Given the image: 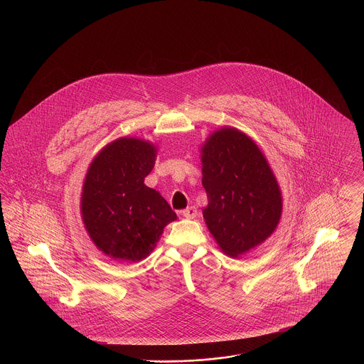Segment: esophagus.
I'll return each mask as SVG.
<instances>
[{"mask_svg":"<svg viewBox=\"0 0 364 364\" xmlns=\"http://www.w3.org/2000/svg\"><path fill=\"white\" fill-rule=\"evenodd\" d=\"M196 214H198V211H196V208H184V210H181V215L183 217H186V218H195L196 217Z\"/></svg>","mask_w":364,"mask_h":364,"instance_id":"esophagus-1","label":"esophagus"}]
</instances>
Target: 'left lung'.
<instances>
[{"label": "left lung", "mask_w": 364, "mask_h": 364, "mask_svg": "<svg viewBox=\"0 0 364 364\" xmlns=\"http://www.w3.org/2000/svg\"><path fill=\"white\" fill-rule=\"evenodd\" d=\"M203 210L210 233L229 257L264 242L277 228L282 199L258 146L235 128H223L202 149Z\"/></svg>", "instance_id": "obj_1"}]
</instances>
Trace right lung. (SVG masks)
I'll use <instances>...</instances> for the list:
<instances>
[{"mask_svg": "<svg viewBox=\"0 0 364 364\" xmlns=\"http://www.w3.org/2000/svg\"><path fill=\"white\" fill-rule=\"evenodd\" d=\"M156 162V147L140 139L122 138L94 158L82 193L87 232L106 255L138 262L156 245L176 213L144 184Z\"/></svg>", "mask_w": 364, "mask_h": 364, "instance_id": "add662e5", "label": "right lung"}]
</instances>
